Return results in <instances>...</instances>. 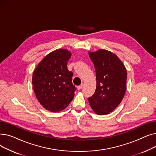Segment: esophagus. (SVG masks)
Here are the masks:
<instances>
[{
	"label": "esophagus",
	"mask_w": 156,
	"mask_h": 156,
	"mask_svg": "<svg viewBox=\"0 0 156 156\" xmlns=\"http://www.w3.org/2000/svg\"><path fill=\"white\" fill-rule=\"evenodd\" d=\"M83 85H84V84L83 83H82V84H81L80 86H78L77 87V88L78 89V90H80V89H81L83 88Z\"/></svg>",
	"instance_id": "esophagus-1"
}]
</instances>
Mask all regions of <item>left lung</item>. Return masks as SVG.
Returning <instances> with one entry per match:
<instances>
[{"instance_id":"left-lung-1","label":"left lung","mask_w":156,"mask_h":156,"mask_svg":"<svg viewBox=\"0 0 156 156\" xmlns=\"http://www.w3.org/2000/svg\"><path fill=\"white\" fill-rule=\"evenodd\" d=\"M88 55L95 67L97 85L88 101L95 114L106 115L118 107L125 96L126 69L119 57L108 50L89 51Z\"/></svg>"}]
</instances>
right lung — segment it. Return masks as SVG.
<instances>
[{
    "mask_svg": "<svg viewBox=\"0 0 156 156\" xmlns=\"http://www.w3.org/2000/svg\"><path fill=\"white\" fill-rule=\"evenodd\" d=\"M71 53L59 48L48 54L33 72L32 84L36 97L43 107L53 112L66 108L75 96L73 73L67 68Z\"/></svg>",
    "mask_w": 156,
    "mask_h": 156,
    "instance_id": "right-lung-1",
    "label": "right lung"
}]
</instances>
